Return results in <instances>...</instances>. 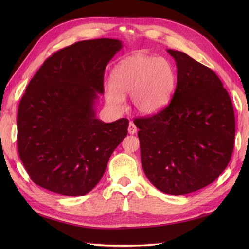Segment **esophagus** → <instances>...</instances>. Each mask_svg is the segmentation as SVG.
Listing matches in <instances>:
<instances>
[{
	"label": "esophagus",
	"instance_id": "esophagus-1",
	"mask_svg": "<svg viewBox=\"0 0 249 249\" xmlns=\"http://www.w3.org/2000/svg\"><path fill=\"white\" fill-rule=\"evenodd\" d=\"M127 131H129L130 134H135V133L137 132V127H136V125H135L133 123H130L129 129H127Z\"/></svg>",
	"mask_w": 249,
	"mask_h": 249
}]
</instances>
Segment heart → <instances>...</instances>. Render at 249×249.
Returning a JSON list of instances; mask_svg holds the SVG:
<instances>
[{
	"label": "heart",
	"mask_w": 249,
	"mask_h": 249,
	"mask_svg": "<svg viewBox=\"0 0 249 249\" xmlns=\"http://www.w3.org/2000/svg\"><path fill=\"white\" fill-rule=\"evenodd\" d=\"M113 84L105 89L107 103L120 111L131 94L134 110L154 115L167 106L177 85V72L166 58L136 54L125 58L112 72Z\"/></svg>",
	"instance_id": "heart-1"
}]
</instances>
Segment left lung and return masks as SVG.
I'll return each mask as SVG.
<instances>
[{
	"label": "left lung",
	"mask_w": 249,
	"mask_h": 249,
	"mask_svg": "<svg viewBox=\"0 0 249 249\" xmlns=\"http://www.w3.org/2000/svg\"><path fill=\"white\" fill-rule=\"evenodd\" d=\"M177 87L157 114L134 120L139 129L143 171L157 189L191 193L213 183L227 168L235 140V114L227 90L209 67L179 51Z\"/></svg>",
	"instance_id": "obj_1"
}]
</instances>
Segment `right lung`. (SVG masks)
Wrapping results in <instances>:
<instances>
[{
	"label": "right lung",
	"instance_id": "1",
	"mask_svg": "<svg viewBox=\"0 0 249 249\" xmlns=\"http://www.w3.org/2000/svg\"><path fill=\"white\" fill-rule=\"evenodd\" d=\"M123 48L118 39L79 41L56 52L30 81L18 111V147L33 182L67 196L91 191L129 120L96 117L105 69Z\"/></svg>",
	"mask_w": 249,
	"mask_h": 249
}]
</instances>
